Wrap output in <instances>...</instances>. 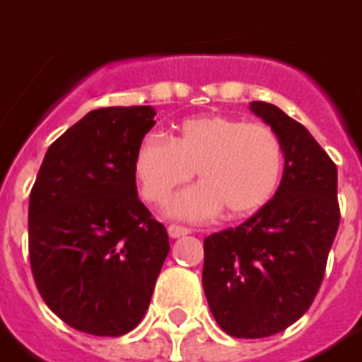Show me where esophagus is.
<instances>
[{"label": "esophagus", "mask_w": 362, "mask_h": 362, "mask_svg": "<svg viewBox=\"0 0 362 362\" xmlns=\"http://www.w3.org/2000/svg\"><path fill=\"white\" fill-rule=\"evenodd\" d=\"M189 229L188 227H182V225H168V235L173 237V239H178V237H184V235H188Z\"/></svg>", "instance_id": "esophagus-1"}]
</instances>
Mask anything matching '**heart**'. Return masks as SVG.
Returning a JSON list of instances; mask_svg holds the SVG:
<instances>
[{"mask_svg": "<svg viewBox=\"0 0 362 362\" xmlns=\"http://www.w3.org/2000/svg\"><path fill=\"white\" fill-rule=\"evenodd\" d=\"M133 174L146 204L164 207L173 194L198 174L199 186L184 192L173 214L229 219L259 214L276 196L284 174V148L262 123L206 113L184 119L174 139L148 135L137 145Z\"/></svg>", "mask_w": 362, "mask_h": 362, "instance_id": "b5f03b06", "label": "heart"}]
</instances>
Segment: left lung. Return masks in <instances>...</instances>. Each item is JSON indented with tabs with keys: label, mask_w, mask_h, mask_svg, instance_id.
Returning <instances> with one entry per match:
<instances>
[{
	"label": "left lung",
	"mask_w": 362,
	"mask_h": 362,
	"mask_svg": "<svg viewBox=\"0 0 362 362\" xmlns=\"http://www.w3.org/2000/svg\"><path fill=\"white\" fill-rule=\"evenodd\" d=\"M251 110L282 143V182L259 214L206 237L202 272L216 322L243 339L280 333L310 310L341 217L337 166L310 131L272 103Z\"/></svg>",
	"instance_id": "8db88e82"
}]
</instances>
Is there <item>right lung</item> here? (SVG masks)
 <instances>
[{
	"instance_id": "add662e5",
	"label": "right lung",
	"mask_w": 362,
	"mask_h": 362,
	"mask_svg": "<svg viewBox=\"0 0 362 362\" xmlns=\"http://www.w3.org/2000/svg\"><path fill=\"white\" fill-rule=\"evenodd\" d=\"M155 115L151 105L90 111L49 146L29 196L37 290L62 322L90 335L137 327L170 251L133 174Z\"/></svg>"
}]
</instances>
